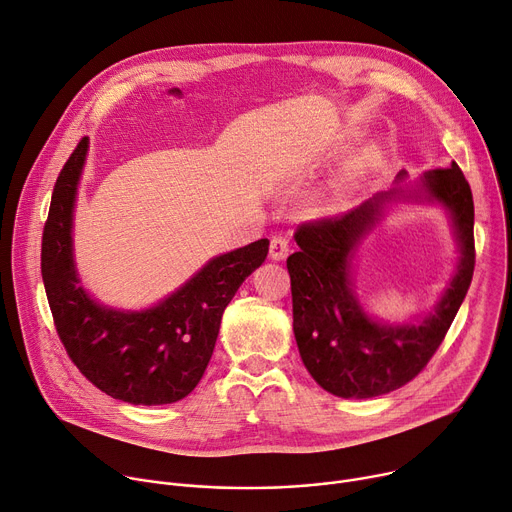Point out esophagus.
Instances as JSON below:
<instances>
[{
	"label": "esophagus",
	"mask_w": 512,
	"mask_h": 512,
	"mask_svg": "<svg viewBox=\"0 0 512 512\" xmlns=\"http://www.w3.org/2000/svg\"><path fill=\"white\" fill-rule=\"evenodd\" d=\"M288 251H290V241H288V237H284V235H275V237L271 239V245H269V257H271L273 261H282V259H286V257H288Z\"/></svg>",
	"instance_id": "34e87169"
}]
</instances>
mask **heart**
I'll return each instance as SVG.
<instances>
[{
  "label": "heart",
  "mask_w": 512,
  "mask_h": 512,
  "mask_svg": "<svg viewBox=\"0 0 512 512\" xmlns=\"http://www.w3.org/2000/svg\"><path fill=\"white\" fill-rule=\"evenodd\" d=\"M363 165H365V157H363V155H361V157H355V159L351 161L349 169H347V177H355V175L363 169Z\"/></svg>",
  "instance_id": "obj_1"
}]
</instances>
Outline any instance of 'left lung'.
<instances>
[{
  "mask_svg": "<svg viewBox=\"0 0 512 512\" xmlns=\"http://www.w3.org/2000/svg\"><path fill=\"white\" fill-rule=\"evenodd\" d=\"M400 195L443 203L452 214L462 257L435 313L416 325H382L362 312L350 282V261L381 206ZM294 239L300 247L288 257L294 337L316 384L341 398H374L421 374L466 298L476 265L474 198L457 163L427 171L416 192L392 190L345 214L304 222Z\"/></svg>",
  "mask_w": 512,
  "mask_h": 512,
  "instance_id": "8db88e82",
  "label": "left lung"
}]
</instances>
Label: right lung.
Wrapping results in <instances>:
<instances>
[{
	"mask_svg": "<svg viewBox=\"0 0 512 512\" xmlns=\"http://www.w3.org/2000/svg\"><path fill=\"white\" fill-rule=\"evenodd\" d=\"M85 155L81 138L57 177L42 232L40 271L57 335L81 374L108 396L143 406L177 402L202 380L222 312L265 261L269 241L214 257L153 308H106L79 286L73 263V208Z\"/></svg>",
	"mask_w": 512,
	"mask_h": 512,
	"instance_id": "right-lung-1",
	"label": "right lung"
}]
</instances>
